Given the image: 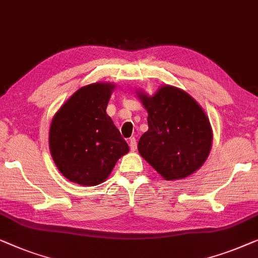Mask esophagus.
<instances>
[{
  "mask_svg": "<svg viewBox=\"0 0 258 258\" xmlns=\"http://www.w3.org/2000/svg\"><path fill=\"white\" fill-rule=\"evenodd\" d=\"M130 148H131V151L132 152H134L137 150V140H136V138H131L130 139Z\"/></svg>",
  "mask_w": 258,
  "mask_h": 258,
  "instance_id": "obj_1",
  "label": "esophagus"
}]
</instances>
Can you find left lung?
Instances as JSON below:
<instances>
[{
  "label": "left lung",
  "instance_id": "left-lung-1",
  "mask_svg": "<svg viewBox=\"0 0 258 258\" xmlns=\"http://www.w3.org/2000/svg\"><path fill=\"white\" fill-rule=\"evenodd\" d=\"M147 110L148 131L138 151L166 180L189 176L200 168L212 150L213 131L198 101L183 90L164 85L154 96L138 92Z\"/></svg>",
  "mask_w": 258,
  "mask_h": 258
}]
</instances>
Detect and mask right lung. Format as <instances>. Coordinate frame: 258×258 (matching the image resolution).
<instances>
[{
  "mask_svg": "<svg viewBox=\"0 0 258 258\" xmlns=\"http://www.w3.org/2000/svg\"><path fill=\"white\" fill-rule=\"evenodd\" d=\"M114 84L94 83L77 90L53 115L50 153L57 168L72 182H104L128 145L106 113Z\"/></svg>",
  "mask_w": 258,
  "mask_h": 258,
  "instance_id": "right-lung-1",
  "label": "right lung"
}]
</instances>
